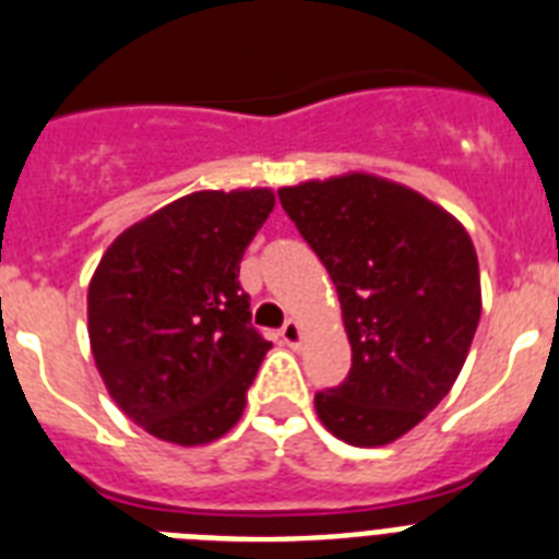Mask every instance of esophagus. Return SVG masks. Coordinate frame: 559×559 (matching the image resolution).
<instances>
[{"mask_svg": "<svg viewBox=\"0 0 559 559\" xmlns=\"http://www.w3.org/2000/svg\"><path fill=\"white\" fill-rule=\"evenodd\" d=\"M281 340H284V345H289V348H301V340H305V333H301V324L289 319V322L281 328Z\"/></svg>", "mask_w": 559, "mask_h": 559, "instance_id": "34e87169", "label": "esophagus"}]
</instances>
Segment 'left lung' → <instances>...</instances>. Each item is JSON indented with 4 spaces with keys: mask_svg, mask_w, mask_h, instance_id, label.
Returning <instances> with one entry per match:
<instances>
[{
    "mask_svg": "<svg viewBox=\"0 0 559 559\" xmlns=\"http://www.w3.org/2000/svg\"><path fill=\"white\" fill-rule=\"evenodd\" d=\"M336 284L350 373L316 394V415L350 447L415 429L459 380L481 316L467 228L424 193L342 174L278 191Z\"/></svg>",
    "mask_w": 559,
    "mask_h": 559,
    "instance_id": "8db88e82",
    "label": "left lung"
}]
</instances>
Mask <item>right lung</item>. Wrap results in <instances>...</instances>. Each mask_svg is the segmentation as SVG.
<instances>
[{
    "mask_svg": "<svg viewBox=\"0 0 559 559\" xmlns=\"http://www.w3.org/2000/svg\"><path fill=\"white\" fill-rule=\"evenodd\" d=\"M270 188L193 191L109 243L86 316L100 380L133 424L179 447L223 438L272 348L252 328L240 261Z\"/></svg>",
    "mask_w": 559,
    "mask_h": 559,
    "instance_id": "add662e5",
    "label": "right lung"
}]
</instances>
